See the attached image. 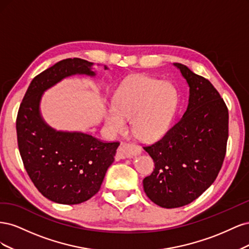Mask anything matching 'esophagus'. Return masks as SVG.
Instances as JSON below:
<instances>
[{
  "label": "esophagus",
  "mask_w": 249,
  "mask_h": 249,
  "mask_svg": "<svg viewBox=\"0 0 249 249\" xmlns=\"http://www.w3.org/2000/svg\"><path fill=\"white\" fill-rule=\"evenodd\" d=\"M119 154L125 158H132L141 154L142 149L140 146L136 144H131V143H123L119 147Z\"/></svg>",
  "instance_id": "esophagus-1"
}]
</instances>
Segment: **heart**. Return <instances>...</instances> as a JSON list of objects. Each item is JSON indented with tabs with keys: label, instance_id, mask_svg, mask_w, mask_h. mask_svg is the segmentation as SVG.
Instances as JSON below:
<instances>
[{
	"label": "heart",
	"instance_id": "b5f03b06",
	"mask_svg": "<svg viewBox=\"0 0 249 249\" xmlns=\"http://www.w3.org/2000/svg\"><path fill=\"white\" fill-rule=\"evenodd\" d=\"M114 101L115 106L109 105L105 113L108 130L114 134L123 132L126 127V119L132 118L136 136L150 141L168 130L178 96L170 83L146 74H135L120 84Z\"/></svg>",
	"mask_w": 249,
	"mask_h": 249
}]
</instances>
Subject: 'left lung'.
<instances>
[{"label": "left lung", "instance_id": "obj_1", "mask_svg": "<svg viewBox=\"0 0 249 249\" xmlns=\"http://www.w3.org/2000/svg\"><path fill=\"white\" fill-rule=\"evenodd\" d=\"M173 65L189 85L187 110L161 139L143 147L155 163L143 189L166 209L188 205L214 183L229 138V110L212 83L184 64Z\"/></svg>", "mask_w": 249, "mask_h": 249}]
</instances>
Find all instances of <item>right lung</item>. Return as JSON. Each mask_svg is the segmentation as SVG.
I'll return each instance as SVG.
<instances>
[{"mask_svg":"<svg viewBox=\"0 0 249 249\" xmlns=\"http://www.w3.org/2000/svg\"><path fill=\"white\" fill-rule=\"evenodd\" d=\"M92 65L80 58H69L37 74L17 117L18 144L28 176L44 197L62 205L84 202L99 192L119 142L54 130L41 117L40 100L47 89L64 78L95 76Z\"/></svg>","mask_w":249,"mask_h":249,"instance_id":"add662e5","label":"right lung"}]
</instances>
